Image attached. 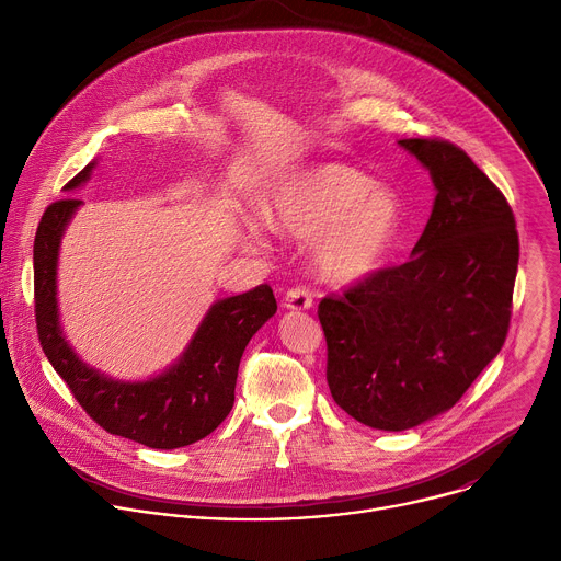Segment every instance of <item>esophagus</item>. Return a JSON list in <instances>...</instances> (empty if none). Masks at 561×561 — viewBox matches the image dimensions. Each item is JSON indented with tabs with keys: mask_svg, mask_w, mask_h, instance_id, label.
I'll use <instances>...</instances> for the list:
<instances>
[{
	"mask_svg": "<svg viewBox=\"0 0 561 561\" xmlns=\"http://www.w3.org/2000/svg\"><path fill=\"white\" fill-rule=\"evenodd\" d=\"M284 306L288 310H310L312 308V295L308 288L304 286H297V288H290L284 297Z\"/></svg>",
	"mask_w": 561,
	"mask_h": 561,
	"instance_id": "1",
	"label": "esophagus"
}]
</instances>
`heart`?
I'll return each instance as SVG.
<instances>
[{
	"instance_id": "b5f03b06",
	"label": "heart",
	"mask_w": 561,
	"mask_h": 561,
	"mask_svg": "<svg viewBox=\"0 0 561 561\" xmlns=\"http://www.w3.org/2000/svg\"><path fill=\"white\" fill-rule=\"evenodd\" d=\"M262 221L306 242L312 271L333 284H359L388 257L399 224L392 191L346 164H310L279 173L260 197ZM260 244V228L244 232Z\"/></svg>"
}]
</instances>
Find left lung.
<instances>
[{
    "label": "left lung",
    "mask_w": 561,
    "mask_h": 561,
    "mask_svg": "<svg viewBox=\"0 0 561 561\" xmlns=\"http://www.w3.org/2000/svg\"><path fill=\"white\" fill-rule=\"evenodd\" d=\"M428 171L435 202L407 264L319 304L335 404L377 431L450 411L502 351L519 262L515 217L457 146L399 139Z\"/></svg>",
    "instance_id": "left-lung-1"
}]
</instances>
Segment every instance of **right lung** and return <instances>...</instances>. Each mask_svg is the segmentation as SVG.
Masks as SVG:
<instances>
[{
	"mask_svg": "<svg viewBox=\"0 0 561 561\" xmlns=\"http://www.w3.org/2000/svg\"><path fill=\"white\" fill-rule=\"evenodd\" d=\"M98 164L100 157L72 178L64 193L82 188ZM82 204L75 197L55 202L46 208L35 234V314L42 348L77 402L104 431L162 450L195 444L230 413L239 362L253 335L277 312L275 295L264 284L217 299L182 355L162 373L146 379L111 377L75 353L59 317V249Z\"/></svg>",
	"mask_w": 561,
	"mask_h": 561,
	"instance_id": "right-lung-1",
	"label": "right lung"
}]
</instances>
